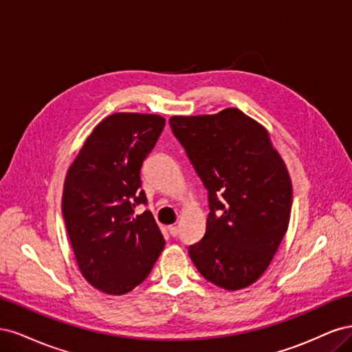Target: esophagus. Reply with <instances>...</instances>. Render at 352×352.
Here are the masks:
<instances>
[{
	"label": "esophagus",
	"mask_w": 352,
	"mask_h": 352,
	"mask_svg": "<svg viewBox=\"0 0 352 352\" xmlns=\"http://www.w3.org/2000/svg\"><path fill=\"white\" fill-rule=\"evenodd\" d=\"M168 232H170V235H172V236H177L179 229L176 226H168Z\"/></svg>",
	"instance_id": "obj_1"
}]
</instances>
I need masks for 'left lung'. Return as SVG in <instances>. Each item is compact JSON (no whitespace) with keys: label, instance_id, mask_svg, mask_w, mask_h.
I'll use <instances>...</instances> for the list:
<instances>
[{"label":"left lung","instance_id":"obj_1","mask_svg":"<svg viewBox=\"0 0 352 352\" xmlns=\"http://www.w3.org/2000/svg\"><path fill=\"white\" fill-rule=\"evenodd\" d=\"M170 126L208 190L206 235L189 257L208 282L243 289L261 278L287 230L289 173L265 127L238 109L173 116Z\"/></svg>","mask_w":352,"mask_h":352}]
</instances>
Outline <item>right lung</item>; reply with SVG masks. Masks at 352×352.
Instances as JSON below:
<instances>
[{"label": "right lung", "instance_id": "right-lung-1", "mask_svg": "<svg viewBox=\"0 0 352 352\" xmlns=\"http://www.w3.org/2000/svg\"><path fill=\"white\" fill-rule=\"evenodd\" d=\"M164 117L114 113L95 126L69 167L63 217L79 270L94 287L123 295L142 283L164 248L146 206L141 168Z\"/></svg>", "mask_w": 352, "mask_h": 352}]
</instances>
